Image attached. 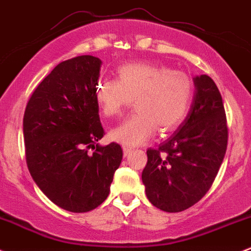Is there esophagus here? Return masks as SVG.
<instances>
[{"mask_svg": "<svg viewBox=\"0 0 251 251\" xmlns=\"http://www.w3.org/2000/svg\"><path fill=\"white\" fill-rule=\"evenodd\" d=\"M123 151H124V156H127V155H130V152L132 151V149L131 148H126V147H124L123 148Z\"/></svg>", "mask_w": 251, "mask_h": 251, "instance_id": "1", "label": "esophagus"}]
</instances>
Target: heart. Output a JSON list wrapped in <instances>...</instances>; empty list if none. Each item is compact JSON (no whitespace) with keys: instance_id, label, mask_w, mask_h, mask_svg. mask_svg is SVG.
<instances>
[{"instance_id":"1","label":"heart","mask_w":251,"mask_h":251,"mask_svg":"<svg viewBox=\"0 0 251 251\" xmlns=\"http://www.w3.org/2000/svg\"><path fill=\"white\" fill-rule=\"evenodd\" d=\"M95 101L104 117H117L133 101L134 113L109 132V138L133 148L155 134L175 130L189 111L193 83L181 71L149 64H127L118 69L117 79H100Z\"/></svg>"}]
</instances>
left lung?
Segmentation results:
<instances>
[{"label": "left lung", "mask_w": 251, "mask_h": 251, "mask_svg": "<svg viewBox=\"0 0 251 251\" xmlns=\"http://www.w3.org/2000/svg\"><path fill=\"white\" fill-rule=\"evenodd\" d=\"M188 114L172 136L148 149L142 181L149 201L166 212H181L199 201L213 183L227 147L224 104L207 75L193 78Z\"/></svg>", "instance_id": "left-lung-1"}]
</instances>
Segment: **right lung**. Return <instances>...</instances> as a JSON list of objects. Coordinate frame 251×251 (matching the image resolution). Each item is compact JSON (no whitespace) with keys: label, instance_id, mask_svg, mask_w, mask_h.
I'll return each instance as SVG.
<instances>
[{"label":"right lung","instance_id":"1","mask_svg":"<svg viewBox=\"0 0 251 251\" xmlns=\"http://www.w3.org/2000/svg\"><path fill=\"white\" fill-rule=\"evenodd\" d=\"M101 65L93 56L59 63L34 90L24 115L33 180L52 202L75 213L94 210L107 199L123 158L117 143L98 144L104 133L94 94Z\"/></svg>","mask_w":251,"mask_h":251}]
</instances>
